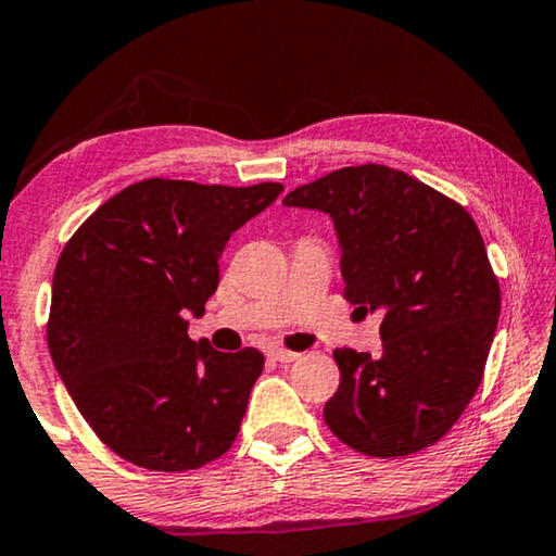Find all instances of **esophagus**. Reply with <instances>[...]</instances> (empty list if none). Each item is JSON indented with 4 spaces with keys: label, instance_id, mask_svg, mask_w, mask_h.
Instances as JSON below:
<instances>
[{
    "label": "esophagus",
    "instance_id": "esophagus-1",
    "mask_svg": "<svg viewBox=\"0 0 556 556\" xmlns=\"http://www.w3.org/2000/svg\"><path fill=\"white\" fill-rule=\"evenodd\" d=\"M268 356H270L273 362H280V364H291V362L299 359L301 354H295V352H288V349H280V346H276V349H270Z\"/></svg>",
    "mask_w": 556,
    "mask_h": 556
}]
</instances>
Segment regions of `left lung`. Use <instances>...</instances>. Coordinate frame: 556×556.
Listing matches in <instances>:
<instances>
[{"label": "left lung", "instance_id": "1", "mask_svg": "<svg viewBox=\"0 0 556 556\" xmlns=\"http://www.w3.org/2000/svg\"><path fill=\"white\" fill-rule=\"evenodd\" d=\"M326 212L341 250L344 293L382 314V354L337 349L341 382L324 420L375 458L422 451L473 400L501 314L481 232L458 202L382 164L344 166L286 194Z\"/></svg>", "mask_w": 556, "mask_h": 556}]
</instances>
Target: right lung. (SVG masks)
Listing matches in <instances>:
<instances>
[{
  "mask_svg": "<svg viewBox=\"0 0 556 556\" xmlns=\"http://www.w3.org/2000/svg\"><path fill=\"white\" fill-rule=\"evenodd\" d=\"M283 192L147 179L90 215L52 278L50 356L75 407L113 453L192 470L230 451L257 349L225 354L187 337L217 291L227 240Z\"/></svg>",
  "mask_w": 556,
  "mask_h": 556,
  "instance_id": "right-lung-1",
  "label": "right lung"
}]
</instances>
